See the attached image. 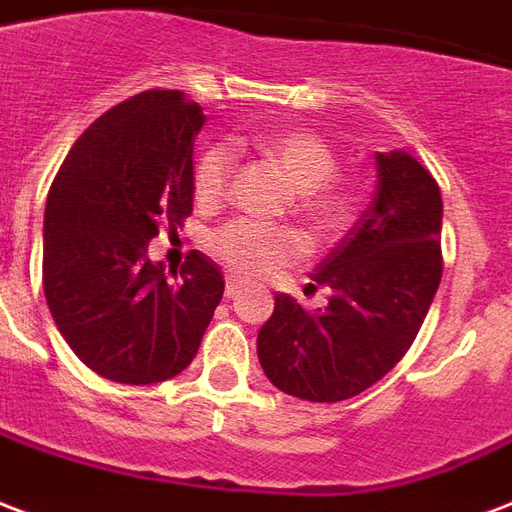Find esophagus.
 <instances>
[{
  "label": "esophagus",
  "mask_w": 512,
  "mask_h": 512,
  "mask_svg": "<svg viewBox=\"0 0 512 512\" xmlns=\"http://www.w3.org/2000/svg\"><path fill=\"white\" fill-rule=\"evenodd\" d=\"M240 288H242V283L240 280H234V278H226V299H234L237 297V294H240Z\"/></svg>",
  "instance_id": "esophagus-1"
}]
</instances>
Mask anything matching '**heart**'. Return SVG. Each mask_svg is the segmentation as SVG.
Listing matches in <instances>:
<instances>
[{"instance_id":"1","label":"heart","mask_w":512,"mask_h":512,"mask_svg":"<svg viewBox=\"0 0 512 512\" xmlns=\"http://www.w3.org/2000/svg\"><path fill=\"white\" fill-rule=\"evenodd\" d=\"M253 148L275 161L288 178L294 197L291 215L315 245L340 240L356 221L359 199L343 180L334 178L337 156L321 134L307 129H270L253 137ZM234 172L229 145H207L194 161L191 186L202 207L224 199ZM207 248L226 270L240 278H267L302 256V242L294 232L237 218L207 234Z\"/></svg>"}]
</instances>
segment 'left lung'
<instances>
[{
	"label": "left lung",
	"instance_id": "1",
	"mask_svg": "<svg viewBox=\"0 0 512 512\" xmlns=\"http://www.w3.org/2000/svg\"><path fill=\"white\" fill-rule=\"evenodd\" d=\"M443 197L405 151L378 153V191L353 229L313 272L329 305L305 310L275 297L256 351L283 394L343 402L378 383L407 353L443 278Z\"/></svg>",
	"mask_w": 512,
	"mask_h": 512
}]
</instances>
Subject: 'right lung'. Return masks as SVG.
I'll return each mask as SVG.
<instances>
[{
	"mask_svg": "<svg viewBox=\"0 0 512 512\" xmlns=\"http://www.w3.org/2000/svg\"><path fill=\"white\" fill-rule=\"evenodd\" d=\"M202 124V107L180 91L129 96L80 134L48 191L45 299L75 356L115 383L180 375L224 297V275L205 253H188L172 280L148 259L159 229L178 232L194 210Z\"/></svg>",
	"mask_w": 512,
	"mask_h": 512,
	"instance_id": "1",
	"label": "right lung"
}]
</instances>
